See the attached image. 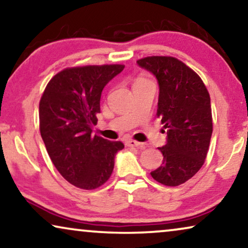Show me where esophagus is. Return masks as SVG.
<instances>
[{"mask_svg":"<svg viewBox=\"0 0 248 248\" xmlns=\"http://www.w3.org/2000/svg\"><path fill=\"white\" fill-rule=\"evenodd\" d=\"M126 145H127V147H132V148H142V147H143V144L140 143V142H138V141H134V140H127Z\"/></svg>","mask_w":248,"mask_h":248,"instance_id":"esophagus-1","label":"esophagus"}]
</instances>
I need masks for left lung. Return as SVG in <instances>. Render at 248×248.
<instances>
[{
	"label": "left lung",
	"instance_id": "1",
	"mask_svg": "<svg viewBox=\"0 0 248 248\" xmlns=\"http://www.w3.org/2000/svg\"><path fill=\"white\" fill-rule=\"evenodd\" d=\"M138 65L158 81L157 116L167 132V142L158 148L162 164L152 178L178 186L192 178L204 164L212 135L210 94L198 74L170 56H149Z\"/></svg>",
	"mask_w": 248,
	"mask_h": 248
}]
</instances>
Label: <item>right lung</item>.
I'll return each instance as SVG.
<instances>
[{
    "mask_svg": "<svg viewBox=\"0 0 248 248\" xmlns=\"http://www.w3.org/2000/svg\"><path fill=\"white\" fill-rule=\"evenodd\" d=\"M124 65L71 67L52 78L39 103L40 135L54 166L67 182L94 189L108 181L124 148L93 134L105 86Z\"/></svg>",
    "mask_w": 248,
    "mask_h": 248,
    "instance_id": "add662e5",
    "label": "right lung"
}]
</instances>
